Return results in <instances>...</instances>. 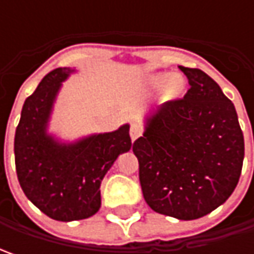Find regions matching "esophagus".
Listing matches in <instances>:
<instances>
[{
  "instance_id": "obj_1",
  "label": "esophagus",
  "mask_w": 254,
  "mask_h": 254,
  "mask_svg": "<svg viewBox=\"0 0 254 254\" xmlns=\"http://www.w3.org/2000/svg\"><path fill=\"white\" fill-rule=\"evenodd\" d=\"M142 135V127L140 124H131V128H130V137H131V141H135L138 137Z\"/></svg>"
}]
</instances>
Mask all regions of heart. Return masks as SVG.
Wrapping results in <instances>:
<instances>
[{"instance_id":"heart-1","label":"heart","mask_w":254,"mask_h":254,"mask_svg":"<svg viewBox=\"0 0 254 254\" xmlns=\"http://www.w3.org/2000/svg\"><path fill=\"white\" fill-rule=\"evenodd\" d=\"M161 86H165V92H164L165 100L177 99L184 89V83L180 77L171 76L170 73L155 74V76H151L145 80V89L147 90H155V89H160Z\"/></svg>"}]
</instances>
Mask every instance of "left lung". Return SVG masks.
I'll list each match as a JSON object with an SVG mask.
<instances>
[{"label":"left lung","mask_w":254,"mask_h":254,"mask_svg":"<svg viewBox=\"0 0 254 254\" xmlns=\"http://www.w3.org/2000/svg\"><path fill=\"white\" fill-rule=\"evenodd\" d=\"M190 90L150 112L132 151L144 199L181 220L202 218L235 190L245 140L233 103L200 69L180 66Z\"/></svg>","instance_id":"left-lung-1"}]
</instances>
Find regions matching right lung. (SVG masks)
<instances>
[{
    "label": "right lung",
    "instance_id": "1",
    "mask_svg": "<svg viewBox=\"0 0 254 254\" xmlns=\"http://www.w3.org/2000/svg\"><path fill=\"white\" fill-rule=\"evenodd\" d=\"M74 69L45 76L24 103L15 131V167L26 198L61 222L86 219L100 209V184L117 157L130 151V126L61 142L48 132L56 96Z\"/></svg>",
    "mask_w": 254,
    "mask_h": 254
}]
</instances>
